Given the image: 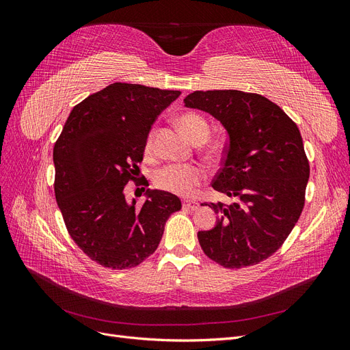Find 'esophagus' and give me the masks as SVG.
I'll return each instance as SVG.
<instances>
[{"label": "esophagus", "instance_id": "34e87169", "mask_svg": "<svg viewBox=\"0 0 350 350\" xmlns=\"http://www.w3.org/2000/svg\"><path fill=\"white\" fill-rule=\"evenodd\" d=\"M183 207L185 210H197L198 203H196V201H183Z\"/></svg>", "mask_w": 350, "mask_h": 350}]
</instances>
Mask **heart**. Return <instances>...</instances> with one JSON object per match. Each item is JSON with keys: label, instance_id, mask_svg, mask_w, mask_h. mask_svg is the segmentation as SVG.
<instances>
[{"label": "heart", "instance_id": "obj_1", "mask_svg": "<svg viewBox=\"0 0 350 350\" xmlns=\"http://www.w3.org/2000/svg\"><path fill=\"white\" fill-rule=\"evenodd\" d=\"M178 124L185 133L188 139L193 142L203 143L208 135V124L203 116L187 112L178 118ZM153 150V135L147 139L146 152ZM211 152H217L219 146H213ZM206 178V171L203 167L196 165H167L157 171L154 175V184L163 191L172 193L181 197H188L196 191V187Z\"/></svg>", "mask_w": 350, "mask_h": 350}]
</instances>
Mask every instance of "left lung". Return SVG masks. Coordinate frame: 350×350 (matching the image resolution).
<instances>
[{
  "instance_id": "1",
  "label": "left lung",
  "mask_w": 350,
  "mask_h": 350,
  "mask_svg": "<svg viewBox=\"0 0 350 350\" xmlns=\"http://www.w3.org/2000/svg\"><path fill=\"white\" fill-rule=\"evenodd\" d=\"M187 108L224 125L229 142L216 191L238 201L210 203L216 226L197 234L204 254L226 269L254 266L276 252L298 221L310 178L302 137L276 103L241 90H197Z\"/></svg>"
}]
</instances>
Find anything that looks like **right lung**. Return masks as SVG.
Here are the masks:
<instances>
[{
	"label": "right lung",
	"mask_w": 350,
	"mask_h": 350,
	"mask_svg": "<svg viewBox=\"0 0 350 350\" xmlns=\"http://www.w3.org/2000/svg\"><path fill=\"white\" fill-rule=\"evenodd\" d=\"M181 92L113 83L72 108L54 146L55 198L72 241L103 267H135L153 254L181 200L147 188L143 206L124 188L137 183L147 135ZM149 185V184H147ZM142 196V194H140Z\"/></svg>",
	"instance_id": "1"
}]
</instances>
